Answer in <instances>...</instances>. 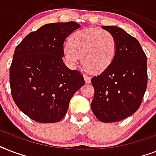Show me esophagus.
I'll list each match as a JSON object with an SVG mask.
<instances>
[{"instance_id": "34e87169", "label": "esophagus", "mask_w": 156, "mask_h": 156, "mask_svg": "<svg viewBox=\"0 0 156 156\" xmlns=\"http://www.w3.org/2000/svg\"><path fill=\"white\" fill-rule=\"evenodd\" d=\"M84 79L85 83H90V81H91V78L86 74H84Z\"/></svg>"}]
</instances>
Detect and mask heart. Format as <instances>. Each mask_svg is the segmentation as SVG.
Here are the masks:
<instances>
[{
  "label": "heart",
  "mask_w": 156,
  "mask_h": 156,
  "mask_svg": "<svg viewBox=\"0 0 156 156\" xmlns=\"http://www.w3.org/2000/svg\"><path fill=\"white\" fill-rule=\"evenodd\" d=\"M70 45L63 49L65 58L71 66L80 62L93 73H100L112 64L116 54V40L106 30L85 28L74 32L70 37Z\"/></svg>",
  "instance_id": "b5f03b06"
}]
</instances>
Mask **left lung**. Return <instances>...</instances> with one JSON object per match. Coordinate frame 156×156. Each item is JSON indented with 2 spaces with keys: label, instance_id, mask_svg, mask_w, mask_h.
<instances>
[{
  "label": "left lung",
  "instance_id": "obj_1",
  "mask_svg": "<svg viewBox=\"0 0 156 156\" xmlns=\"http://www.w3.org/2000/svg\"><path fill=\"white\" fill-rule=\"evenodd\" d=\"M102 28L115 37L116 54L107 69L92 78L95 92L91 109L100 121L112 123L132 115L139 108L147 85V56L138 41L122 28Z\"/></svg>",
  "mask_w": 156,
  "mask_h": 156
}]
</instances>
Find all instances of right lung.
Listing matches in <instances>:
<instances>
[{"label":"right lung","instance_id":"add662e5","mask_svg":"<svg viewBox=\"0 0 156 156\" xmlns=\"http://www.w3.org/2000/svg\"><path fill=\"white\" fill-rule=\"evenodd\" d=\"M76 22L44 24L16 47L9 69L11 94L19 110L39 123H56L66 115L84 77L62 61L67 37Z\"/></svg>","mask_w":156,"mask_h":156}]
</instances>
